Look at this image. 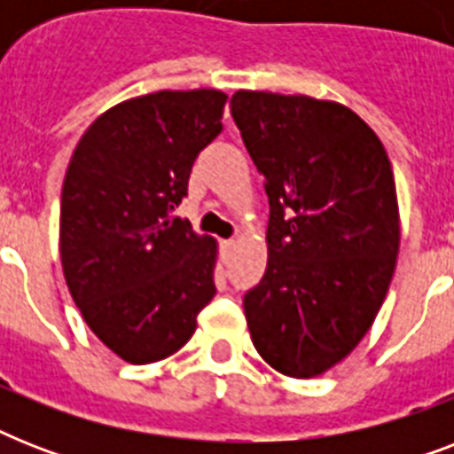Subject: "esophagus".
Here are the masks:
<instances>
[{
    "instance_id": "1",
    "label": "esophagus",
    "mask_w": 454,
    "mask_h": 454,
    "mask_svg": "<svg viewBox=\"0 0 454 454\" xmlns=\"http://www.w3.org/2000/svg\"><path fill=\"white\" fill-rule=\"evenodd\" d=\"M221 247H223V252H231L235 247V240H221Z\"/></svg>"
}]
</instances>
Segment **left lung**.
<instances>
[{
  "label": "left lung",
  "mask_w": 454,
  "mask_h": 454,
  "mask_svg": "<svg viewBox=\"0 0 454 454\" xmlns=\"http://www.w3.org/2000/svg\"><path fill=\"white\" fill-rule=\"evenodd\" d=\"M231 115L263 174L269 266L242 299L249 334L287 377L323 374L380 313L401 245L384 145L353 110L238 91Z\"/></svg>",
  "instance_id": "8db88e82"
}]
</instances>
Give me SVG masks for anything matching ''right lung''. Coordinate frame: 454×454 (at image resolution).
Returning a JSON list of instances; mask_svg holds the SVG:
<instances>
[{
  "mask_svg": "<svg viewBox=\"0 0 454 454\" xmlns=\"http://www.w3.org/2000/svg\"><path fill=\"white\" fill-rule=\"evenodd\" d=\"M226 101L216 89H192L120 103L84 131L66 171L67 290L96 337L134 365L176 353L216 294V242L171 209L223 129Z\"/></svg>",
  "mask_w": 454,
  "mask_h": 454,
  "instance_id": "obj_1",
  "label": "right lung"
}]
</instances>
